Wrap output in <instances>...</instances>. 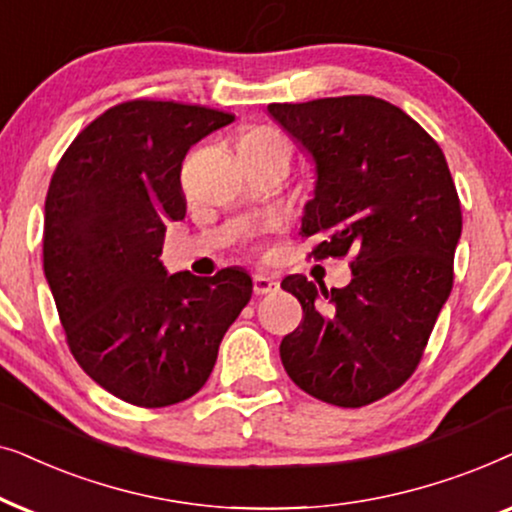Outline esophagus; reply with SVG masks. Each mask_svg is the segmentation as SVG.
<instances>
[{
  "label": "esophagus",
  "mask_w": 512,
  "mask_h": 512,
  "mask_svg": "<svg viewBox=\"0 0 512 512\" xmlns=\"http://www.w3.org/2000/svg\"><path fill=\"white\" fill-rule=\"evenodd\" d=\"M281 288L274 278L269 276H255L252 278V290H255V295H274V292Z\"/></svg>",
  "instance_id": "34e87169"
}]
</instances>
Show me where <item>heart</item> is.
Wrapping results in <instances>:
<instances>
[{
  "label": "heart",
  "mask_w": 512,
  "mask_h": 512,
  "mask_svg": "<svg viewBox=\"0 0 512 512\" xmlns=\"http://www.w3.org/2000/svg\"><path fill=\"white\" fill-rule=\"evenodd\" d=\"M241 145H278V147H288L281 135L269 131V128H255V131L245 133Z\"/></svg>",
  "instance_id": "1"
}]
</instances>
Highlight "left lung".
I'll return each mask as SVG.
<instances>
[{
	"mask_svg": "<svg viewBox=\"0 0 512 512\" xmlns=\"http://www.w3.org/2000/svg\"><path fill=\"white\" fill-rule=\"evenodd\" d=\"M269 114L316 163L302 236L313 257L351 255V283L281 288L304 318L283 337L290 379L313 398L363 407L417 370L454 283L461 203L445 154L400 107L372 95L274 102Z\"/></svg>",
	"mask_w": 512,
	"mask_h": 512,
	"instance_id": "8db88e82",
	"label": "left lung"
}]
</instances>
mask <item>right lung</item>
Masks as SVG:
<instances>
[{
	"instance_id": "1",
	"label": "right lung",
	"mask_w": 512,
	"mask_h": 512,
	"mask_svg": "<svg viewBox=\"0 0 512 512\" xmlns=\"http://www.w3.org/2000/svg\"><path fill=\"white\" fill-rule=\"evenodd\" d=\"M231 121L201 105L121 102L74 138L51 177L44 274L67 344L95 384L131 405L192 398L250 302L243 269L170 276L159 260L166 224L187 213L182 161Z\"/></svg>"
}]
</instances>
